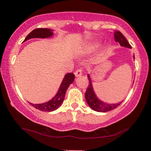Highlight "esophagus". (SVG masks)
Listing matches in <instances>:
<instances>
[{
	"instance_id": "34e87169",
	"label": "esophagus",
	"mask_w": 151,
	"mask_h": 151,
	"mask_svg": "<svg viewBox=\"0 0 151 151\" xmlns=\"http://www.w3.org/2000/svg\"><path fill=\"white\" fill-rule=\"evenodd\" d=\"M82 74V69H78L76 70V71L75 72V76L76 77H80L81 76Z\"/></svg>"
}]
</instances>
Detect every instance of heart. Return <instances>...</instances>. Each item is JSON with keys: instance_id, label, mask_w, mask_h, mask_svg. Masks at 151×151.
Here are the masks:
<instances>
[{"instance_id": "heart-1", "label": "heart", "mask_w": 151, "mask_h": 151, "mask_svg": "<svg viewBox=\"0 0 151 151\" xmlns=\"http://www.w3.org/2000/svg\"><path fill=\"white\" fill-rule=\"evenodd\" d=\"M99 46H100V42H98V41L91 42L85 47V49H84V51H86V52H91V51L96 50Z\"/></svg>"}]
</instances>
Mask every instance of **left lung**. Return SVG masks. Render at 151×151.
<instances>
[{
	"mask_svg": "<svg viewBox=\"0 0 151 151\" xmlns=\"http://www.w3.org/2000/svg\"><path fill=\"white\" fill-rule=\"evenodd\" d=\"M114 38L116 42H119V44L121 45L122 47H127V48L131 49V45L124 36H123V34H122L119 31H115L114 32ZM133 58L135 59V56L133 55ZM87 77L88 78V81H89V84L86 89V91L85 93V99L86 102L88 104L91 108L93 110L98 111V112H102L105 113L107 111H109L111 110H113L115 108H117L119 105L121 104V102L116 103V104H108L104 102H102V100H100V99L98 98V97L96 96V94L95 93L93 88L91 79L89 74H88Z\"/></svg>",
	"mask_w": 151,
	"mask_h": 151,
	"instance_id": "8db88e82",
	"label": "left lung"
}]
</instances>
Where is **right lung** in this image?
Returning a JSON list of instances; mask_svg holds the SVG:
<instances>
[{"label":"right lung","instance_id":"right-lung-1","mask_svg":"<svg viewBox=\"0 0 151 151\" xmlns=\"http://www.w3.org/2000/svg\"><path fill=\"white\" fill-rule=\"evenodd\" d=\"M53 35V30L47 28H38L33 30L32 32L27 35L23 42L29 40L32 38H50ZM75 79V75L73 73H68L63 78V82H61L60 86L58 88L57 93L53 97L52 99L49 100L48 102L42 103V104H32V103L29 102L38 110L45 111V112H51L56 110L59 108V106L63 102L64 99H65V93L67 91L68 87L69 85L72 84Z\"/></svg>","mask_w":151,"mask_h":151}]
</instances>
